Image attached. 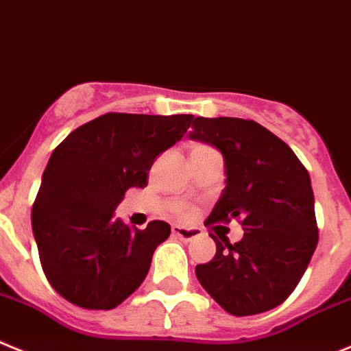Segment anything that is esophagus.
Listing matches in <instances>:
<instances>
[{
  "instance_id": "obj_1",
  "label": "esophagus",
  "mask_w": 351,
  "mask_h": 351,
  "mask_svg": "<svg viewBox=\"0 0 351 351\" xmlns=\"http://www.w3.org/2000/svg\"><path fill=\"white\" fill-rule=\"evenodd\" d=\"M171 232H173V235H175V237L182 239V241H185V242H189V241H192V239L199 237L197 230H194V228L182 227V225H173Z\"/></svg>"
}]
</instances>
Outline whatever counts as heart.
Returning <instances> with one entry per match:
<instances>
[{"mask_svg":"<svg viewBox=\"0 0 351 351\" xmlns=\"http://www.w3.org/2000/svg\"><path fill=\"white\" fill-rule=\"evenodd\" d=\"M202 147H204V145H197V147H194V149H202ZM180 211L186 213V208H180Z\"/></svg>","mask_w":351,"mask_h":351,"instance_id":"heart-1","label":"heart"}]
</instances>
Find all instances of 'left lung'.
Here are the masks:
<instances>
[{"mask_svg": "<svg viewBox=\"0 0 351 351\" xmlns=\"http://www.w3.org/2000/svg\"><path fill=\"white\" fill-rule=\"evenodd\" d=\"M189 136L220 150L225 162V189L204 225L241 220L244 228L235 244L209 234L216 254L195 267L199 282L235 317L279 306L319 242L308 171L287 143L254 121L195 117Z\"/></svg>", "mask_w": 351, "mask_h": 351, "instance_id": "8db88e82", "label": "left lung"}]
</instances>
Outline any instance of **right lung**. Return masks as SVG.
I'll list each match as a JSON object with an SVG mask.
<instances>
[{
	"instance_id": "obj_1",
	"label": "right lung",
	"mask_w": 351,
	"mask_h": 351,
	"mask_svg": "<svg viewBox=\"0 0 351 351\" xmlns=\"http://www.w3.org/2000/svg\"><path fill=\"white\" fill-rule=\"evenodd\" d=\"M192 114L109 112L74 130L51 154L32 206V234L51 287L81 308L110 310L138 289L166 221L130 228L114 211L143 189L159 154L182 140Z\"/></svg>"
}]
</instances>
